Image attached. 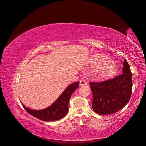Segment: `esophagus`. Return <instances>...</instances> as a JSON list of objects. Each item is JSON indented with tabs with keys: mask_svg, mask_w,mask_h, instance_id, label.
Wrapping results in <instances>:
<instances>
[{
	"mask_svg": "<svg viewBox=\"0 0 146 146\" xmlns=\"http://www.w3.org/2000/svg\"><path fill=\"white\" fill-rule=\"evenodd\" d=\"M87 84V82H86V81H85L84 80H81V81H80V86H86Z\"/></svg>",
	"mask_w": 146,
	"mask_h": 146,
	"instance_id": "34e87169",
	"label": "esophagus"
}]
</instances>
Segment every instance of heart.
<instances>
[{
	"label": "heart",
	"mask_w": 146,
	"mask_h": 146,
	"mask_svg": "<svg viewBox=\"0 0 146 146\" xmlns=\"http://www.w3.org/2000/svg\"><path fill=\"white\" fill-rule=\"evenodd\" d=\"M90 63L96 68V75L99 78H105L114 75L117 66L108 57L100 54H96L91 58Z\"/></svg>",
	"instance_id": "1"
}]
</instances>
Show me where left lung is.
<instances>
[{
    "label": "left lung",
    "instance_id": "8db88e82",
    "mask_svg": "<svg viewBox=\"0 0 146 146\" xmlns=\"http://www.w3.org/2000/svg\"><path fill=\"white\" fill-rule=\"evenodd\" d=\"M93 93V109L102 115L116 113L130 100L133 88L132 73L125 59L122 74L100 82H90Z\"/></svg>",
    "mask_w": 146,
    "mask_h": 146
}]
</instances>
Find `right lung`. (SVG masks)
Masks as SVG:
<instances>
[{"mask_svg":"<svg viewBox=\"0 0 146 146\" xmlns=\"http://www.w3.org/2000/svg\"><path fill=\"white\" fill-rule=\"evenodd\" d=\"M79 82H76L69 85L59 98L48 108L40 110H32L26 108L22 104L27 112L41 121H53L59 120L66 115L68 112V103L71 96L79 86Z\"/></svg>","mask_w":146,"mask_h":146,"instance_id":"add662e5","label":"right lung"}]
</instances>
